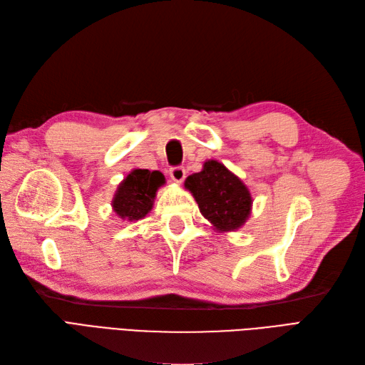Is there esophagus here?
<instances>
[{
	"label": "esophagus",
	"instance_id": "34e87169",
	"mask_svg": "<svg viewBox=\"0 0 365 365\" xmlns=\"http://www.w3.org/2000/svg\"><path fill=\"white\" fill-rule=\"evenodd\" d=\"M185 175H186V171H185L183 167H171V168H170V178H171L175 183L183 182Z\"/></svg>",
	"mask_w": 365,
	"mask_h": 365
}]
</instances>
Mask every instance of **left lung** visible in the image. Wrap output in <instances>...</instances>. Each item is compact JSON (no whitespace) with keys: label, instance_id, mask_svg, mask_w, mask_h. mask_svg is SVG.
<instances>
[{"label":"left lung","instance_id":"left-lung-1","mask_svg":"<svg viewBox=\"0 0 365 365\" xmlns=\"http://www.w3.org/2000/svg\"><path fill=\"white\" fill-rule=\"evenodd\" d=\"M185 186L202 215L220 232L240 229L250 215L253 200L247 186L217 160L205 162L203 170L190 175Z\"/></svg>","mask_w":365,"mask_h":365}]
</instances>
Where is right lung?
<instances>
[{
  "label": "right lung",
  "mask_w": 365,
  "mask_h": 365,
  "mask_svg": "<svg viewBox=\"0 0 365 365\" xmlns=\"http://www.w3.org/2000/svg\"><path fill=\"white\" fill-rule=\"evenodd\" d=\"M163 183L165 178L160 171L133 170L120 183L112 200L116 215L127 221L144 218L151 210L156 191Z\"/></svg>",
  "instance_id": "1"
}]
</instances>
